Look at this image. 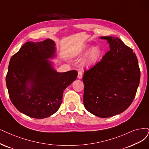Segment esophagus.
<instances>
[{
    "instance_id": "1",
    "label": "esophagus",
    "mask_w": 149,
    "mask_h": 149,
    "mask_svg": "<svg viewBox=\"0 0 149 149\" xmlns=\"http://www.w3.org/2000/svg\"><path fill=\"white\" fill-rule=\"evenodd\" d=\"M82 77H83V74H82V72H81L80 70H79V72H78V76H77V77H78L79 79H81L82 78Z\"/></svg>"
}]
</instances>
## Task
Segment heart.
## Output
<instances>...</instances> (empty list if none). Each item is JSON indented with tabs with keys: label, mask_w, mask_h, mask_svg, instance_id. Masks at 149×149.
Instances as JSON below:
<instances>
[{
	"label": "heart",
	"mask_w": 149,
	"mask_h": 149,
	"mask_svg": "<svg viewBox=\"0 0 149 149\" xmlns=\"http://www.w3.org/2000/svg\"><path fill=\"white\" fill-rule=\"evenodd\" d=\"M88 51L84 60V64L87 68H91L95 65L100 60L102 50L99 46H95L91 48L90 44H85L82 45L74 54V56H81Z\"/></svg>",
	"instance_id": "b5f03b06"
}]
</instances>
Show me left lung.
Wrapping results in <instances>:
<instances>
[{
	"instance_id": "8db88e82",
	"label": "left lung",
	"mask_w": 149,
	"mask_h": 149,
	"mask_svg": "<svg viewBox=\"0 0 149 149\" xmlns=\"http://www.w3.org/2000/svg\"><path fill=\"white\" fill-rule=\"evenodd\" d=\"M110 49L100 62L85 72L84 104L91 113L107 118L131 105L140 81L138 61L133 49L118 37H101Z\"/></svg>"
}]
</instances>
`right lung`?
<instances>
[{"mask_svg":"<svg viewBox=\"0 0 149 149\" xmlns=\"http://www.w3.org/2000/svg\"><path fill=\"white\" fill-rule=\"evenodd\" d=\"M52 39L27 42L11 58L6 85L10 100L18 111L35 118L51 116L63 102L65 89L77 77L76 70L58 72L49 59L56 56Z\"/></svg>","mask_w":149,"mask_h":149,"instance_id":"obj_1","label":"right lung"}]
</instances>
